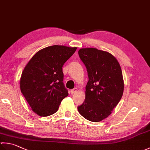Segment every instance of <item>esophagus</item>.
<instances>
[{"mask_svg": "<svg viewBox=\"0 0 150 150\" xmlns=\"http://www.w3.org/2000/svg\"><path fill=\"white\" fill-rule=\"evenodd\" d=\"M77 91V88H74L70 90V93H71V94H74V93H76Z\"/></svg>", "mask_w": 150, "mask_h": 150, "instance_id": "esophagus-1", "label": "esophagus"}]
</instances>
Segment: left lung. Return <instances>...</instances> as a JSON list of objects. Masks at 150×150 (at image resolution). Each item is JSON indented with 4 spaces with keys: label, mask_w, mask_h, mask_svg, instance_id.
I'll use <instances>...</instances> for the list:
<instances>
[{
    "label": "left lung",
    "mask_w": 150,
    "mask_h": 150,
    "mask_svg": "<svg viewBox=\"0 0 150 150\" xmlns=\"http://www.w3.org/2000/svg\"><path fill=\"white\" fill-rule=\"evenodd\" d=\"M78 55L86 67L89 80L86 99L78 110L86 120L98 122L110 115L122 97V71L117 59L108 52L83 48Z\"/></svg>",
    "instance_id": "left-lung-1"
}]
</instances>
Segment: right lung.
Segmentation results:
<instances>
[{
    "instance_id": "1",
    "label": "right lung",
    "mask_w": 150,
    "mask_h": 150,
    "mask_svg": "<svg viewBox=\"0 0 150 150\" xmlns=\"http://www.w3.org/2000/svg\"><path fill=\"white\" fill-rule=\"evenodd\" d=\"M76 49L58 45L45 47L25 67L20 79L21 91L38 115L53 114L69 95L63 83V66Z\"/></svg>"
}]
</instances>
